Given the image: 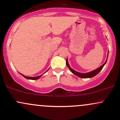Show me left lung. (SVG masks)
Listing matches in <instances>:
<instances>
[{
	"label": "left lung",
	"instance_id": "1",
	"mask_svg": "<svg viewBox=\"0 0 120 120\" xmlns=\"http://www.w3.org/2000/svg\"><path fill=\"white\" fill-rule=\"evenodd\" d=\"M108 56H107V60H106L105 63H104V64L100 66L99 68L96 69L95 70H94V71H90V72H89V73H79V72H78V71H75L72 68H71V67L69 66V65L68 59H67V60H66V64H67V67H68V68L69 69L70 71H71V73H73L74 74H75V75H77V76L79 77L82 78H92V77H93L95 76L96 75H97V74L101 71V69H102L103 67H104V65H105L106 64V63H107V59H108Z\"/></svg>",
	"mask_w": 120,
	"mask_h": 120
}]
</instances>
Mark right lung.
I'll return each instance as SVG.
<instances>
[{
    "label": "right lung",
    "mask_w": 120,
    "mask_h": 120,
    "mask_svg": "<svg viewBox=\"0 0 120 120\" xmlns=\"http://www.w3.org/2000/svg\"><path fill=\"white\" fill-rule=\"evenodd\" d=\"M47 71H48V70H47V71L45 73H46ZM45 73H44V74H45ZM21 74V75H22L23 77H24L25 78H26V79H32V80H36V79H39V78L40 77H41L42 75H39V76L34 77H26V76H25V75H23L22 74Z\"/></svg>",
    "instance_id": "1"
}]
</instances>
